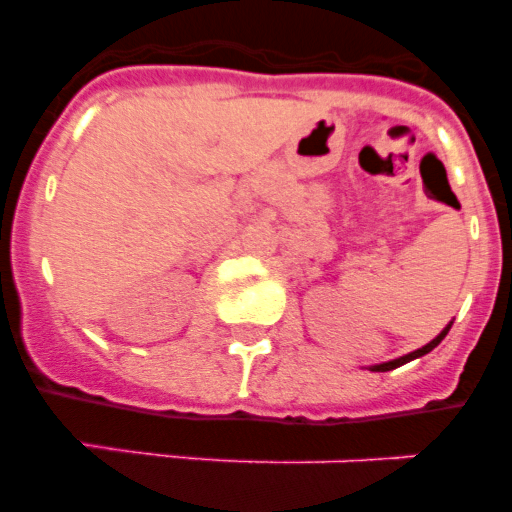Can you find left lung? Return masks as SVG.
I'll return each mask as SVG.
<instances>
[{"label": "left lung", "instance_id": "left-lung-1", "mask_svg": "<svg viewBox=\"0 0 512 512\" xmlns=\"http://www.w3.org/2000/svg\"><path fill=\"white\" fill-rule=\"evenodd\" d=\"M449 328H451V325H446V330H441V333H438V336L433 338L431 343H425L423 348H418V351H413V354H408V356H400V359H395V361H387V364L372 366V372H390V369H397V366L408 364V361H413V359H418V356L428 354V351H433V348H436L438 343H441L443 338H446V333H449Z\"/></svg>", "mask_w": 512, "mask_h": 512}]
</instances>
